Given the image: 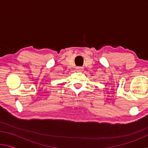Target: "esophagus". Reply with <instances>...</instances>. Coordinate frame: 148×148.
<instances>
[{
    "instance_id": "34e87169",
    "label": "esophagus",
    "mask_w": 148,
    "mask_h": 148,
    "mask_svg": "<svg viewBox=\"0 0 148 148\" xmlns=\"http://www.w3.org/2000/svg\"><path fill=\"white\" fill-rule=\"evenodd\" d=\"M83 67H80V66H77L76 67V70L77 71H83Z\"/></svg>"
}]
</instances>
